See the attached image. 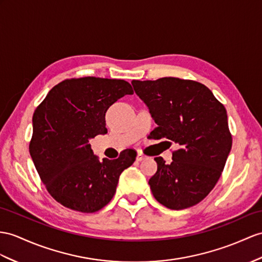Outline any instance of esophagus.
I'll use <instances>...</instances> for the list:
<instances>
[{
	"label": "esophagus",
	"instance_id": "1",
	"mask_svg": "<svg viewBox=\"0 0 262 262\" xmlns=\"http://www.w3.org/2000/svg\"><path fill=\"white\" fill-rule=\"evenodd\" d=\"M145 158H146V156H144L143 153H141V152H139L138 156H137V161H142V160H144Z\"/></svg>",
	"mask_w": 262,
	"mask_h": 262
}]
</instances>
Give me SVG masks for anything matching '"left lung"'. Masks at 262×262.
I'll return each mask as SVG.
<instances>
[{"instance_id":"obj_1","label":"left lung","mask_w":262,"mask_h":262,"mask_svg":"<svg viewBox=\"0 0 262 262\" xmlns=\"http://www.w3.org/2000/svg\"><path fill=\"white\" fill-rule=\"evenodd\" d=\"M131 83L158 124L151 138L179 146L170 164L155 158L158 170L149 180L153 196L172 210L196 205L218 182L231 150L226 107L196 81L170 76Z\"/></svg>"}]
</instances>
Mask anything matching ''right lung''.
I'll use <instances>...</instances> for the list:
<instances>
[{
	"instance_id": "1",
	"label": "right lung",
	"mask_w": 262,
	"mask_h": 262,
	"mask_svg": "<svg viewBox=\"0 0 262 262\" xmlns=\"http://www.w3.org/2000/svg\"><path fill=\"white\" fill-rule=\"evenodd\" d=\"M125 94L129 82L85 76L52 88L33 114L30 155L49 193L75 211L92 213L111 201L119 177L137 152L123 150L116 160L100 161L89 140L105 135V112Z\"/></svg>"
}]
</instances>
